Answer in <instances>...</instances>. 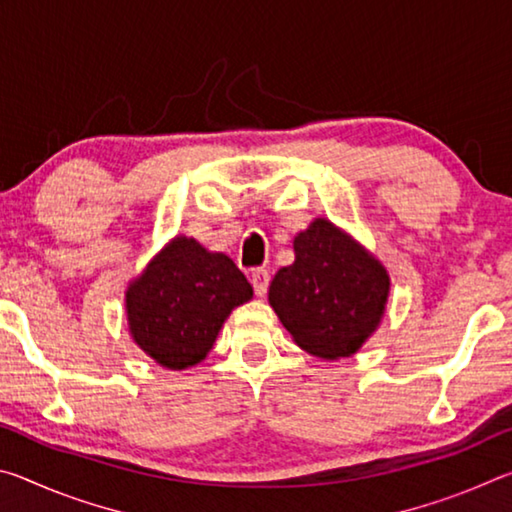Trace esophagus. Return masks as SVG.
Segmentation results:
<instances>
[{"label":"esophagus","instance_id":"obj_1","mask_svg":"<svg viewBox=\"0 0 512 512\" xmlns=\"http://www.w3.org/2000/svg\"><path fill=\"white\" fill-rule=\"evenodd\" d=\"M250 282H253V289L259 298L268 291V282H271V273L266 268H257V271L250 273Z\"/></svg>","mask_w":512,"mask_h":512}]
</instances>
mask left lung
Instances as JSON below:
<instances>
[{"label": "left lung", "mask_w": 512, "mask_h": 512, "mask_svg": "<svg viewBox=\"0 0 512 512\" xmlns=\"http://www.w3.org/2000/svg\"><path fill=\"white\" fill-rule=\"evenodd\" d=\"M293 253L296 262L275 273L268 302L302 350L329 361L350 357L381 323L388 271L327 219L298 232Z\"/></svg>", "instance_id": "8db88e82"}]
</instances>
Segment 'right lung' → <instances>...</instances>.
<instances>
[{"instance_id": "add662e5", "label": "right lung", "mask_w": 512, "mask_h": 512, "mask_svg": "<svg viewBox=\"0 0 512 512\" xmlns=\"http://www.w3.org/2000/svg\"><path fill=\"white\" fill-rule=\"evenodd\" d=\"M253 298L235 262L196 239L173 237L126 289L133 341L169 370L201 363L230 311Z\"/></svg>"}]
</instances>
